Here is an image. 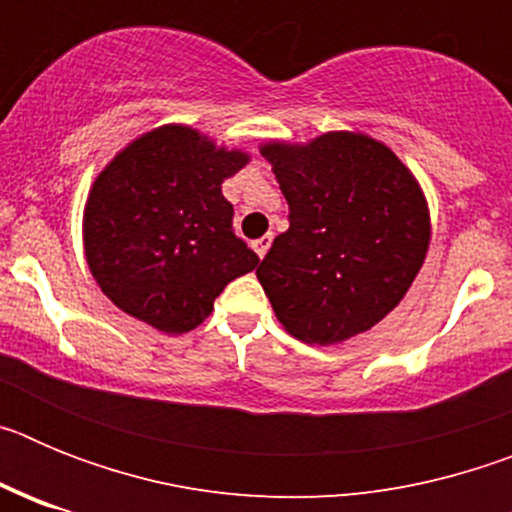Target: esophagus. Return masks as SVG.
<instances>
[{
	"label": "esophagus",
	"instance_id": "obj_1",
	"mask_svg": "<svg viewBox=\"0 0 512 512\" xmlns=\"http://www.w3.org/2000/svg\"><path fill=\"white\" fill-rule=\"evenodd\" d=\"M251 246H253V251H256V256H259V259H264L266 251H269V246H271V235L266 233L264 238H259V241H253Z\"/></svg>",
	"mask_w": 512,
	"mask_h": 512
}]
</instances>
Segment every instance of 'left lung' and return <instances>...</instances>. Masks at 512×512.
Returning a JSON list of instances; mask_svg holds the SVG:
<instances>
[{
  "mask_svg": "<svg viewBox=\"0 0 512 512\" xmlns=\"http://www.w3.org/2000/svg\"><path fill=\"white\" fill-rule=\"evenodd\" d=\"M259 148L289 205V230L256 269L277 320L310 346L372 330L408 295L431 246L420 182L359 130Z\"/></svg>",
  "mask_w": 512,
  "mask_h": 512,
  "instance_id": "1",
  "label": "left lung"
}]
</instances>
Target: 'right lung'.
Listing matches in <instances>:
<instances>
[{
  "label": "right lung",
  "mask_w": 512,
  "mask_h": 512,
  "mask_svg": "<svg viewBox=\"0 0 512 512\" xmlns=\"http://www.w3.org/2000/svg\"><path fill=\"white\" fill-rule=\"evenodd\" d=\"M251 161L169 122L117 151L89 189L81 238L94 282L122 312L182 336L259 256L233 233L223 182Z\"/></svg>",
  "instance_id": "right-lung-1"
}]
</instances>
